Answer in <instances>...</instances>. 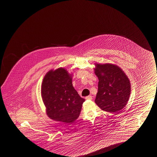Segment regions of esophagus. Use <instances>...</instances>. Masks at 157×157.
Instances as JSON below:
<instances>
[{
	"instance_id": "34e87169",
	"label": "esophagus",
	"mask_w": 157,
	"mask_h": 157,
	"mask_svg": "<svg viewBox=\"0 0 157 157\" xmlns=\"http://www.w3.org/2000/svg\"><path fill=\"white\" fill-rule=\"evenodd\" d=\"M85 98H86V100H92V96H91V95L87 96V97H85Z\"/></svg>"
}]
</instances>
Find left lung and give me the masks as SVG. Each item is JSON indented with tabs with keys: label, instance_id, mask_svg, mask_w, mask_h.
Wrapping results in <instances>:
<instances>
[{
	"label": "left lung",
	"instance_id": "left-lung-1",
	"mask_svg": "<svg viewBox=\"0 0 157 157\" xmlns=\"http://www.w3.org/2000/svg\"><path fill=\"white\" fill-rule=\"evenodd\" d=\"M95 73L98 78L97 105L103 110L118 112L126 105L131 93L130 81L123 71L111 64H96Z\"/></svg>",
	"mask_w": 157,
	"mask_h": 157
}]
</instances>
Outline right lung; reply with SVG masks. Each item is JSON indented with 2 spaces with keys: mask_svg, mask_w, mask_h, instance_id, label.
I'll return each instance as SVG.
<instances>
[{
  "mask_svg": "<svg viewBox=\"0 0 157 157\" xmlns=\"http://www.w3.org/2000/svg\"><path fill=\"white\" fill-rule=\"evenodd\" d=\"M41 97L47 116L65 123H72L78 118L85 101L73 87L72 78L64 68L47 73L41 85Z\"/></svg>",
  "mask_w": 157,
  "mask_h": 157,
  "instance_id": "add662e5",
  "label": "right lung"
}]
</instances>
